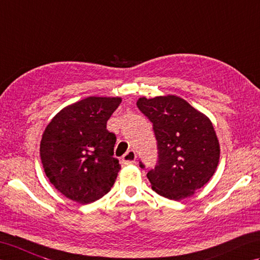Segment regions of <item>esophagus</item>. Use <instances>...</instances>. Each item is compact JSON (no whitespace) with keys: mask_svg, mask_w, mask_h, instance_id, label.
<instances>
[{"mask_svg":"<svg viewBox=\"0 0 260 260\" xmlns=\"http://www.w3.org/2000/svg\"><path fill=\"white\" fill-rule=\"evenodd\" d=\"M136 159H137V154L134 151V150H129V151H126L123 157H122V161L125 165H131V164H135L136 162Z\"/></svg>","mask_w":260,"mask_h":260,"instance_id":"esophagus-1","label":"esophagus"}]
</instances>
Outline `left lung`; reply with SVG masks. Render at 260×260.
<instances>
[{
    "instance_id": "8db88e82",
    "label": "left lung",
    "mask_w": 260,
    "mask_h": 260,
    "mask_svg": "<svg viewBox=\"0 0 260 260\" xmlns=\"http://www.w3.org/2000/svg\"><path fill=\"white\" fill-rule=\"evenodd\" d=\"M137 106L152 122L157 140V165L147 174L152 189L177 201L192 196L219 162L220 147L211 121L176 95L140 98Z\"/></svg>"
}]
</instances>
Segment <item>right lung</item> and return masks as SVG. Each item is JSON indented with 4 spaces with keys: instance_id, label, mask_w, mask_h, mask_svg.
<instances>
[{
    "instance_id": "1",
    "label": "right lung",
    "mask_w": 260,
    "mask_h": 260,
    "mask_svg": "<svg viewBox=\"0 0 260 260\" xmlns=\"http://www.w3.org/2000/svg\"><path fill=\"white\" fill-rule=\"evenodd\" d=\"M120 103L118 96L85 98L62 109L45 128L40 145L44 172L67 198L86 205L110 191L121 166L107 121Z\"/></svg>"
}]
</instances>
